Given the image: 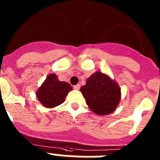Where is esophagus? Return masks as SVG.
<instances>
[{"instance_id": "34e87169", "label": "esophagus", "mask_w": 160, "mask_h": 160, "mask_svg": "<svg viewBox=\"0 0 160 160\" xmlns=\"http://www.w3.org/2000/svg\"><path fill=\"white\" fill-rule=\"evenodd\" d=\"M73 88L75 89V90H79V89H80V85L77 84L75 85V86H73Z\"/></svg>"}]
</instances>
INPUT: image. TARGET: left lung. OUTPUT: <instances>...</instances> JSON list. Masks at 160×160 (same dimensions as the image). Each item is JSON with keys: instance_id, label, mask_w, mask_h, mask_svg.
I'll return each instance as SVG.
<instances>
[{"instance_id": "8db88e82", "label": "left lung", "mask_w": 160, "mask_h": 160, "mask_svg": "<svg viewBox=\"0 0 160 160\" xmlns=\"http://www.w3.org/2000/svg\"><path fill=\"white\" fill-rule=\"evenodd\" d=\"M80 90L90 110L100 115L112 113L120 101L118 85L101 72L90 76Z\"/></svg>"}]
</instances>
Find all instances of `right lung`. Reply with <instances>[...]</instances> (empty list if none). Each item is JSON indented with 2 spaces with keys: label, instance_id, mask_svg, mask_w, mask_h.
Instances as JSON below:
<instances>
[{
  "label": "right lung",
  "instance_id": "1",
  "mask_svg": "<svg viewBox=\"0 0 160 160\" xmlns=\"http://www.w3.org/2000/svg\"><path fill=\"white\" fill-rule=\"evenodd\" d=\"M71 90L69 83L58 81L56 74H49L38 89L37 97L44 107L51 108L62 104Z\"/></svg>",
  "mask_w": 160,
  "mask_h": 160
}]
</instances>
